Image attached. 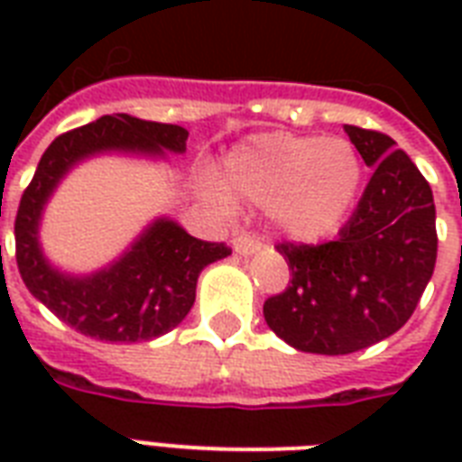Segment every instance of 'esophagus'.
Segmentation results:
<instances>
[{
    "mask_svg": "<svg viewBox=\"0 0 462 462\" xmlns=\"http://www.w3.org/2000/svg\"><path fill=\"white\" fill-rule=\"evenodd\" d=\"M232 249L239 254V256H252L261 249V242L254 235H246V232H235L232 237Z\"/></svg>",
    "mask_w": 462,
    "mask_h": 462,
    "instance_id": "1",
    "label": "esophagus"
}]
</instances>
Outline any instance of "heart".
<instances>
[{
  "instance_id": "1",
  "label": "heart",
  "mask_w": 462,
  "mask_h": 462,
  "mask_svg": "<svg viewBox=\"0 0 462 462\" xmlns=\"http://www.w3.org/2000/svg\"><path fill=\"white\" fill-rule=\"evenodd\" d=\"M362 158L350 141L263 132L246 136L225 155L220 189L208 199L266 206L275 227L300 242L328 237L347 220L362 187Z\"/></svg>"
}]
</instances>
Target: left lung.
Returning <instances> with one entry per match:
<instances>
[{"label":"left lung","instance_id":"left-lung-1","mask_svg":"<svg viewBox=\"0 0 462 462\" xmlns=\"http://www.w3.org/2000/svg\"><path fill=\"white\" fill-rule=\"evenodd\" d=\"M343 129L372 180L336 242L278 246L292 281L263 304L268 328L314 355H350L393 336L437 263V208L415 162L386 134Z\"/></svg>","mask_w":462,"mask_h":462}]
</instances>
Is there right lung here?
<instances>
[{
  "mask_svg": "<svg viewBox=\"0 0 462 462\" xmlns=\"http://www.w3.org/2000/svg\"><path fill=\"white\" fill-rule=\"evenodd\" d=\"M189 132L132 115H105L50 143L21 196L16 213V263L25 288L83 336L105 343H143L177 328L194 307L196 282L208 263L230 256L225 245L191 237L177 220L160 216L107 266L71 273L50 261L40 225L50 199L76 165L100 155L165 162L187 151Z\"/></svg>",
  "mask_w": 462,
  "mask_h": 462,
  "instance_id": "add662e5",
  "label": "right lung"
}]
</instances>
